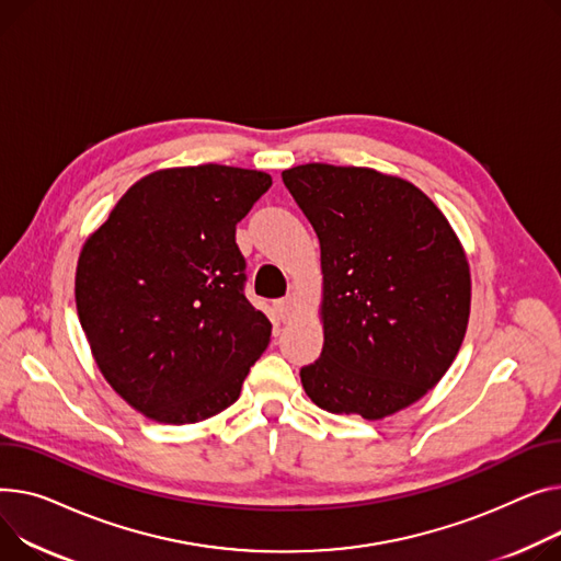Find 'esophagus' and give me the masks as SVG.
<instances>
[{
	"label": "esophagus",
	"mask_w": 561,
	"mask_h": 561,
	"mask_svg": "<svg viewBox=\"0 0 561 561\" xmlns=\"http://www.w3.org/2000/svg\"><path fill=\"white\" fill-rule=\"evenodd\" d=\"M275 311H277V316L282 320H288L295 313V300H293V297L286 295V297H282V300H277L275 302Z\"/></svg>",
	"instance_id": "esophagus-1"
}]
</instances>
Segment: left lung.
<instances>
[{
    "mask_svg": "<svg viewBox=\"0 0 561 561\" xmlns=\"http://www.w3.org/2000/svg\"><path fill=\"white\" fill-rule=\"evenodd\" d=\"M320 239L324 345L300 369L335 415L381 420L451 367L471 279L449 220L415 184L375 169L302 164L282 173Z\"/></svg>",
    "mask_w": 561,
    "mask_h": 561,
    "instance_id": "left-lung-1",
    "label": "left lung"
}]
</instances>
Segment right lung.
<instances>
[{
	"instance_id": "right-lung-1",
	"label": "right lung",
	"mask_w": 561,
	"mask_h": 561,
	"mask_svg": "<svg viewBox=\"0 0 561 561\" xmlns=\"http://www.w3.org/2000/svg\"><path fill=\"white\" fill-rule=\"evenodd\" d=\"M273 184L201 164L135 182L85 241L77 309L105 381L164 424L232 405L273 324L245 297L237 222Z\"/></svg>"
}]
</instances>
